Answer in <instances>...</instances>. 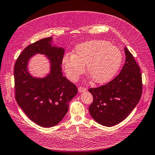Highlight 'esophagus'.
I'll list each match as a JSON object with an SVG mask.
<instances>
[{
  "instance_id": "obj_1",
  "label": "esophagus",
  "mask_w": 155,
  "mask_h": 155,
  "mask_svg": "<svg viewBox=\"0 0 155 155\" xmlns=\"http://www.w3.org/2000/svg\"><path fill=\"white\" fill-rule=\"evenodd\" d=\"M78 91L79 92H86L87 91V88L85 87H79L78 88Z\"/></svg>"
}]
</instances>
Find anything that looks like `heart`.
I'll return each instance as SVG.
<instances>
[{"label": "heart", "mask_w": 155, "mask_h": 155, "mask_svg": "<svg viewBox=\"0 0 155 155\" xmlns=\"http://www.w3.org/2000/svg\"><path fill=\"white\" fill-rule=\"evenodd\" d=\"M122 62L121 51L110 42L92 40L78 45L72 55L64 56L63 66L68 78L76 81L87 64V73L97 84L109 81Z\"/></svg>", "instance_id": "1"}]
</instances>
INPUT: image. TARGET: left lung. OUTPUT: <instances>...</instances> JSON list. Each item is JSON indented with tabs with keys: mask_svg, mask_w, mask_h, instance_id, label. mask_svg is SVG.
<instances>
[{
	"mask_svg": "<svg viewBox=\"0 0 155 155\" xmlns=\"http://www.w3.org/2000/svg\"><path fill=\"white\" fill-rule=\"evenodd\" d=\"M124 50L125 61L118 76L104 85L88 89L93 96L89 112L96 122L107 127L125 120L142 96L140 68L129 50Z\"/></svg>",
	"mask_w": 155,
	"mask_h": 155,
	"instance_id": "obj_1",
	"label": "left lung"
}]
</instances>
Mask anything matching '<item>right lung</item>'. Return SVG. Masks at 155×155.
Wrapping results in <instances>:
<instances>
[{
	"label": "right lung",
	"mask_w": 155,
	"mask_h": 155,
	"mask_svg": "<svg viewBox=\"0 0 155 155\" xmlns=\"http://www.w3.org/2000/svg\"><path fill=\"white\" fill-rule=\"evenodd\" d=\"M51 40L52 37H46L26 46L14 67L17 104L32 121L43 127H51L62 120L70 101L78 93L76 86L61 72L64 50L51 46ZM35 53L44 54L50 59L51 72L44 78H34L27 72L29 59Z\"/></svg>",
	"instance_id": "obj_1"
}]
</instances>
